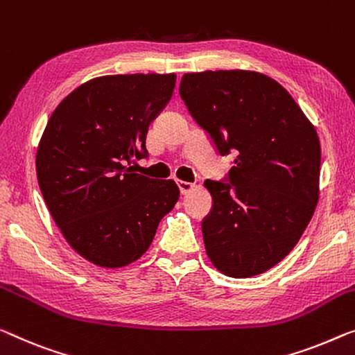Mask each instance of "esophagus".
<instances>
[{
  "label": "esophagus",
  "instance_id": "1",
  "mask_svg": "<svg viewBox=\"0 0 355 355\" xmlns=\"http://www.w3.org/2000/svg\"><path fill=\"white\" fill-rule=\"evenodd\" d=\"M177 184H178V188H180V193H182V194H187V193H189L194 188L193 183L183 182V180H178Z\"/></svg>",
  "mask_w": 355,
  "mask_h": 355
}]
</instances>
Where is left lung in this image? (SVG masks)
I'll use <instances>...</instances> for the list:
<instances>
[{
  "label": "left lung",
  "mask_w": 355,
  "mask_h": 355,
  "mask_svg": "<svg viewBox=\"0 0 355 355\" xmlns=\"http://www.w3.org/2000/svg\"><path fill=\"white\" fill-rule=\"evenodd\" d=\"M180 97L220 156L234 153L202 220L205 252L231 277L268 271L300 241L319 200L314 125L277 81L244 70L187 73Z\"/></svg>",
  "instance_id": "8db88e82"
}]
</instances>
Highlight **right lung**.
I'll return each mask as SVG.
<instances>
[{
  "label": "right lung",
  "instance_id": "obj_1",
  "mask_svg": "<svg viewBox=\"0 0 355 355\" xmlns=\"http://www.w3.org/2000/svg\"><path fill=\"white\" fill-rule=\"evenodd\" d=\"M175 79L173 73L95 78L47 121L36 153L42 198L68 244L97 266L139 260L178 200L173 180L140 175L130 166L148 157V127L171 100Z\"/></svg>",
  "mask_w": 355,
  "mask_h": 355
}]
</instances>
